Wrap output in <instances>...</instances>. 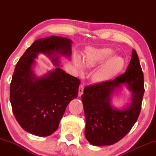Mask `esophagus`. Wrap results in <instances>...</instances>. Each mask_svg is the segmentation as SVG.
I'll return each instance as SVG.
<instances>
[{
    "label": "esophagus",
    "mask_w": 156,
    "mask_h": 156,
    "mask_svg": "<svg viewBox=\"0 0 156 156\" xmlns=\"http://www.w3.org/2000/svg\"><path fill=\"white\" fill-rule=\"evenodd\" d=\"M83 88H84V85L83 84H81V85L79 87V89H78V96L79 97H80L82 94H83Z\"/></svg>",
    "instance_id": "obj_1"
}]
</instances>
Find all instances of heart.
<instances>
[{
	"label": "heart",
	"mask_w": 156,
	"mask_h": 156,
	"mask_svg": "<svg viewBox=\"0 0 156 156\" xmlns=\"http://www.w3.org/2000/svg\"><path fill=\"white\" fill-rule=\"evenodd\" d=\"M114 55V52L111 48H92L87 51L83 62L80 57H75L73 64L79 74H83L85 67L93 68L102 64L93 73L92 79L97 83H105L115 78L125 66L124 59Z\"/></svg>",
	"instance_id": "b5f03b06"
}]
</instances>
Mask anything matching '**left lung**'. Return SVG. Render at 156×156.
Wrapping results in <instances>:
<instances>
[{"label": "left lung", "mask_w": 156, "mask_h": 156, "mask_svg": "<svg viewBox=\"0 0 156 156\" xmlns=\"http://www.w3.org/2000/svg\"><path fill=\"white\" fill-rule=\"evenodd\" d=\"M126 87L130 103L121 109L112 105V97ZM144 93V76L139 57L132 51L131 59L124 74L114 80L86 87L81 96L86 119L85 136L91 144H115L130 131L140 114Z\"/></svg>", "instance_id": "obj_1"}]
</instances>
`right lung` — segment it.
Returning <instances> with one entry per match:
<instances>
[{"label":"right lung","instance_id":"right-lung-1","mask_svg":"<svg viewBox=\"0 0 156 156\" xmlns=\"http://www.w3.org/2000/svg\"><path fill=\"white\" fill-rule=\"evenodd\" d=\"M71 39L51 36L36 40L16 64L10 85L14 115L26 131L38 136L53 133L65 109L78 94L80 80L60 68L61 56L72 54ZM47 55L57 67L42 76L35 74V59Z\"/></svg>","mask_w":156,"mask_h":156}]
</instances>
